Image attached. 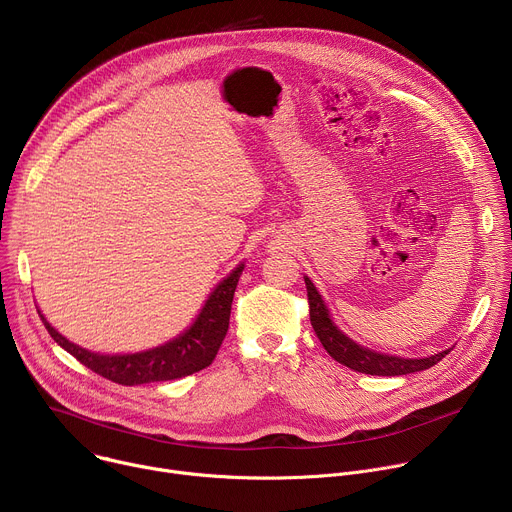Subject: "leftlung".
I'll return each mask as SVG.
<instances>
[{"mask_svg": "<svg viewBox=\"0 0 512 512\" xmlns=\"http://www.w3.org/2000/svg\"><path fill=\"white\" fill-rule=\"evenodd\" d=\"M306 289H308V304H310V322L316 336L320 338L322 346L334 360H338L340 364H344V367L352 371H358L364 375H379V377L409 375V373H417L433 367V364L440 362L446 354H450V350H444L427 358H399V356H389L369 348H362L332 324L318 289L308 277H306Z\"/></svg>", "mask_w": 512, "mask_h": 512, "instance_id": "8db88e82", "label": "left lung"}]
</instances>
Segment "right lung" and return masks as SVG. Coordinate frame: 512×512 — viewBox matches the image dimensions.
<instances>
[{
	"instance_id": "add662e5",
	"label": "right lung",
	"mask_w": 512,
	"mask_h": 512,
	"mask_svg": "<svg viewBox=\"0 0 512 512\" xmlns=\"http://www.w3.org/2000/svg\"><path fill=\"white\" fill-rule=\"evenodd\" d=\"M243 273V263L221 283L206 300L202 312L198 314L196 322L176 340L158 346L154 350H145L137 354H123V356H109V354H95L77 344L68 342L60 336L40 314L48 334L72 356H75L87 369L113 381L117 385H143V383H158V381H174L188 375H194L214 360L218 348H221L231 318V304L239 277Z\"/></svg>"
}]
</instances>
